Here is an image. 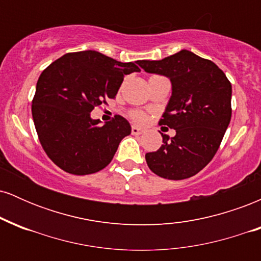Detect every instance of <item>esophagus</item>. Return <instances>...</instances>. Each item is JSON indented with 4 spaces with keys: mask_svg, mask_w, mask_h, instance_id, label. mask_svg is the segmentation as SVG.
<instances>
[{
    "mask_svg": "<svg viewBox=\"0 0 261 261\" xmlns=\"http://www.w3.org/2000/svg\"><path fill=\"white\" fill-rule=\"evenodd\" d=\"M142 133H143V130H141L140 127H137V126L131 127V134L133 135H141Z\"/></svg>",
    "mask_w": 261,
    "mask_h": 261,
    "instance_id": "34e87169",
    "label": "esophagus"
}]
</instances>
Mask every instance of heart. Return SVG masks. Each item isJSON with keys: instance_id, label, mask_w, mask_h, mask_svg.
I'll use <instances>...</instances> for the list:
<instances>
[{"instance_id": "obj_1", "label": "heart", "mask_w": 261, "mask_h": 261, "mask_svg": "<svg viewBox=\"0 0 261 261\" xmlns=\"http://www.w3.org/2000/svg\"><path fill=\"white\" fill-rule=\"evenodd\" d=\"M128 116L131 118V120L137 122V124H145L148 119L147 114L141 112V110H131V112L128 113Z\"/></svg>"}]
</instances>
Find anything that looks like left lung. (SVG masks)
I'll list each match as a JSON object with an SVG mask.
<instances>
[{"instance_id":"left-lung-1","label":"left lung","mask_w":261,"mask_h":261,"mask_svg":"<svg viewBox=\"0 0 261 261\" xmlns=\"http://www.w3.org/2000/svg\"><path fill=\"white\" fill-rule=\"evenodd\" d=\"M146 72L169 77L172 97L160 125L175 130L162 134L163 145L146 153L149 169L158 176L181 180L197 174L216 154L228 127L232 86L211 60L188 50L160 61H137Z\"/></svg>"}]
</instances>
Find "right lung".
<instances>
[{"mask_svg": "<svg viewBox=\"0 0 261 261\" xmlns=\"http://www.w3.org/2000/svg\"><path fill=\"white\" fill-rule=\"evenodd\" d=\"M139 71L134 62L87 50L66 54L41 72L32 115L41 147L59 168L87 175L112 162L120 141L131 134L130 124L115 115L100 125L89 114L115 98L124 74Z\"/></svg>", "mask_w": 261, "mask_h": 261, "instance_id": "1", "label": "right lung"}]
</instances>
